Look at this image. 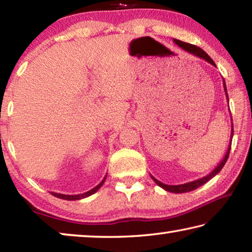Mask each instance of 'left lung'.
Instances as JSON below:
<instances>
[{"instance_id":"obj_1","label":"left lung","mask_w":252,"mask_h":252,"mask_svg":"<svg viewBox=\"0 0 252 252\" xmlns=\"http://www.w3.org/2000/svg\"><path fill=\"white\" fill-rule=\"evenodd\" d=\"M173 42L176 43L179 48H181L182 50H185L186 52L190 53L194 55V57L200 58L204 60V61L210 63L211 65L216 66V63L213 62V60L209 57V55L204 52L202 49L198 48V46L192 45L190 43H186V42H182L180 40H177V39H173ZM223 89H224V92H225V96H227V100L229 102V97H228V92H227V87H225V83H224V80H223ZM232 120V119H231ZM232 136H233V125L231 122V135H230V142H229V146H228V150L225 152V155L223 157V159L220 161V163L217 165V167L212 170V171L207 174L206 177L203 178H200L198 180H194V181H191V182H188V183H183V185H177V186H170V185H164V183H162L161 181L157 180L155 177H152V180L155 181L158 186L161 187L162 189H164L165 191H168V192H172V193H185V192H189V191H192L195 190L197 188L201 187L204 183H207L210 179H212L215 176H217L220 172V170L223 168V165L225 164V162H227L228 158H229V153H230V149H231V142H232Z\"/></svg>"}]
</instances>
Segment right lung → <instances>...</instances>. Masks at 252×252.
I'll list each match as a JSON object with an SVG mask.
<instances>
[{
    "label": "right lung",
    "mask_w": 252,
    "mask_h": 252,
    "mask_svg": "<svg viewBox=\"0 0 252 252\" xmlns=\"http://www.w3.org/2000/svg\"><path fill=\"white\" fill-rule=\"evenodd\" d=\"M105 178H106V176L103 178V180H102L99 183V185L93 188V189L89 190L88 192H84V193H80V194H62V193H55V192H50V193L52 194V195H54V197L60 198V199H63V200H69V201H74V200H81V199H84V198H87V197H90L91 194L95 193L96 191L99 190L100 188L102 187V185H103V183H104Z\"/></svg>",
    "instance_id": "1"
}]
</instances>
